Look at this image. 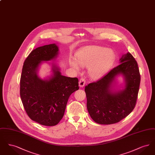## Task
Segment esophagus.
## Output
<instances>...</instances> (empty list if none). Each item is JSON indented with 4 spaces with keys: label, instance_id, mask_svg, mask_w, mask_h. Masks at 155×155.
I'll return each mask as SVG.
<instances>
[{
    "label": "esophagus",
    "instance_id": "obj_1",
    "mask_svg": "<svg viewBox=\"0 0 155 155\" xmlns=\"http://www.w3.org/2000/svg\"><path fill=\"white\" fill-rule=\"evenodd\" d=\"M85 84V80L84 78H81V79L80 80V81H79V86H80V87H81V88L84 87Z\"/></svg>",
    "mask_w": 155,
    "mask_h": 155
}]
</instances>
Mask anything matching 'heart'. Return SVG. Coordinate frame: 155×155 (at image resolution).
Here are the masks:
<instances>
[{
	"mask_svg": "<svg viewBox=\"0 0 155 155\" xmlns=\"http://www.w3.org/2000/svg\"><path fill=\"white\" fill-rule=\"evenodd\" d=\"M76 59L69 60L70 65L77 71L80 66L88 67L91 78L97 80L102 77L113 65L115 53L107 48L92 45L84 47L75 54Z\"/></svg>",
	"mask_w": 155,
	"mask_h": 155,
	"instance_id": "heart-1",
	"label": "heart"
}]
</instances>
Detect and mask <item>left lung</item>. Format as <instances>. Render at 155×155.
<instances>
[{
	"instance_id": "obj_1",
	"label": "left lung",
	"mask_w": 155,
	"mask_h": 155,
	"mask_svg": "<svg viewBox=\"0 0 155 155\" xmlns=\"http://www.w3.org/2000/svg\"><path fill=\"white\" fill-rule=\"evenodd\" d=\"M119 75L124 78L122 89L117 88L116 78ZM140 81L137 62L127 52L120 59L118 66L85 87L91 117L97 123L106 125L126 117L135 106Z\"/></svg>"
}]
</instances>
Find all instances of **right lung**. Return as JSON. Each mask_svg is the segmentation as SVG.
I'll return each mask as SVG.
<instances>
[{
  "label": "right lung",
  "instance_id": "1",
  "mask_svg": "<svg viewBox=\"0 0 155 155\" xmlns=\"http://www.w3.org/2000/svg\"><path fill=\"white\" fill-rule=\"evenodd\" d=\"M55 44L44 45L31 52L22 67L20 97L27 114L41 125L54 126L63 118L68 98L79 89L77 78L62 75L59 67L51 63L52 75L38 76L43 62L54 60L59 54Z\"/></svg>",
  "mask_w": 155,
  "mask_h": 155
}]
</instances>
